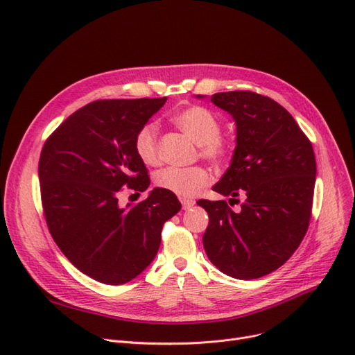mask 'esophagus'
<instances>
[{"label":"esophagus","mask_w":355,"mask_h":355,"mask_svg":"<svg viewBox=\"0 0 355 355\" xmlns=\"http://www.w3.org/2000/svg\"><path fill=\"white\" fill-rule=\"evenodd\" d=\"M180 201H181V204H182V209H184V210L191 209V207L194 206V204H196V201L191 200V198H180Z\"/></svg>","instance_id":"34e87169"}]
</instances>
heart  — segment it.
Returning <instances> with one entry per match:
<instances>
[{"mask_svg": "<svg viewBox=\"0 0 355 355\" xmlns=\"http://www.w3.org/2000/svg\"><path fill=\"white\" fill-rule=\"evenodd\" d=\"M174 123L200 145V155L214 165H223L233 155V142L221 137V122L218 116L204 106H190L180 110L173 118ZM138 158L145 165L159 164V146L157 128L146 123L139 128L134 139ZM210 182V174L202 166H168L155 177L159 189L170 191L181 198L194 197Z\"/></svg>", "mask_w": 355, "mask_h": 355, "instance_id": "b5f03b06", "label": "heart"}]
</instances>
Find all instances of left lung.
<instances>
[{
	"label": "left lung",
	"instance_id": "obj_1",
	"mask_svg": "<svg viewBox=\"0 0 355 355\" xmlns=\"http://www.w3.org/2000/svg\"><path fill=\"white\" fill-rule=\"evenodd\" d=\"M211 102L229 112L237 126L232 164L213 190L232 196L230 201L245 200L239 211L225 200L197 201L210 218L202 245L217 269L249 281L281 268L305 237L315 154L300 125L273 99L234 90L216 93Z\"/></svg>",
	"mask_w": 355,
	"mask_h": 355
}]
</instances>
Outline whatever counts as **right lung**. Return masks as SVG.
<instances>
[{"label": "right lung", "instance_id": "right-lung-1", "mask_svg": "<svg viewBox=\"0 0 355 355\" xmlns=\"http://www.w3.org/2000/svg\"><path fill=\"white\" fill-rule=\"evenodd\" d=\"M166 98L105 99L78 109L46 139L39 180L43 213L55 245L82 273L122 285L153 262L177 196L154 189L119 207L125 189L145 191L149 180L134 139Z\"/></svg>", "mask_w": 355, "mask_h": 355}]
</instances>
